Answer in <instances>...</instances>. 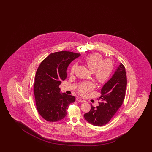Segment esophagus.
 <instances>
[{
  "mask_svg": "<svg viewBox=\"0 0 152 152\" xmlns=\"http://www.w3.org/2000/svg\"><path fill=\"white\" fill-rule=\"evenodd\" d=\"M76 100H77V102H81V103H83V102H85V100L81 99L80 98H76Z\"/></svg>",
  "mask_w": 152,
  "mask_h": 152,
  "instance_id": "1",
  "label": "esophagus"
}]
</instances>
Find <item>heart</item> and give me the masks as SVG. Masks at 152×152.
<instances>
[{
    "instance_id": "obj_1",
    "label": "heart",
    "mask_w": 152,
    "mask_h": 152,
    "mask_svg": "<svg viewBox=\"0 0 152 152\" xmlns=\"http://www.w3.org/2000/svg\"><path fill=\"white\" fill-rule=\"evenodd\" d=\"M85 62L91 71L94 73V78L99 84H105L110 79L113 70V62L111 59L103 60L102 55L94 53L87 56L85 58ZM76 68V64L72 66L70 70L71 74L75 73ZM94 87L91 83H84L78 87L77 91L81 95L84 96L92 90Z\"/></svg>"
}]
</instances>
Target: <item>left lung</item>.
<instances>
[{
    "instance_id": "left-lung-1",
    "label": "left lung",
    "mask_w": 152,
    "mask_h": 152,
    "mask_svg": "<svg viewBox=\"0 0 152 152\" xmlns=\"http://www.w3.org/2000/svg\"><path fill=\"white\" fill-rule=\"evenodd\" d=\"M127 80L125 67L121 63L112 77L101 90L98 100L99 106L91 105V110L85 114V119L95 126H103L108 123L123 104L126 96Z\"/></svg>"
}]
</instances>
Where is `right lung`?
<instances>
[{"mask_svg":"<svg viewBox=\"0 0 152 152\" xmlns=\"http://www.w3.org/2000/svg\"><path fill=\"white\" fill-rule=\"evenodd\" d=\"M80 53L61 51L51 53L40 64L36 73L34 92L36 109L45 120L55 122L65 118L68 105L75 98L60 94L59 85L67 77V69Z\"/></svg>","mask_w":152,"mask_h":152,"instance_id":"1","label":"right lung"}]
</instances>
